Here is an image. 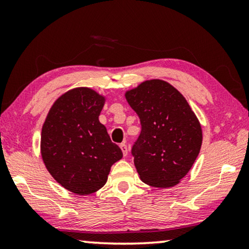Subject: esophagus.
Instances as JSON below:
<instances>
[{
	"instance_id": "34e87169",
	"label": "esophagus",
	"mask_w": 249,
	"mask_h": 249,
	"mask_svg": "<svg viewBox=\"0 0 249 249\" xmlns=\"http://www.w3.org/2000/svg\"><path fill=\"white\" fill-rule=\"evenodd\" d=\"M120 148H121L122 153H124V156H125V155L128 154V147H127V145L122 142V144H120Z\"/></svg>"
}]
</instances>
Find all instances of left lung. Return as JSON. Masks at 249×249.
Segmentation results:
<instances>
[{
    "label": "left lung",
    "instance_id": "8db88e82",
    "mask_svg": "<svg viewBox=\"0 0 249 249\" xmlns=\"http://www.w3.org/2000/svg\"><path fill=\"white\" fill-rule=\"evenodd\" d=\"M125 98L141 119L142 131L131 148L142 181L168 188L185 177L199 154L203 135L186 98L166 81L146 80Z\"/></svg>",
    "mask_w": 249,
    "mask_h": 249
}]
</instances>
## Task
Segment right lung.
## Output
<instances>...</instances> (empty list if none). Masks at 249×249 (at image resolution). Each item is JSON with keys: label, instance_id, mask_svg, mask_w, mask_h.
<instances>
[{"label": "right lung", "instance_id": "right-lung-1", "mask_svg": "<svg viewBox=\"0 0 249 249\" xmlns=\"http://www.w3.org/2000/svg\"><path fill=\"white\" fill-rule=\"evenodd\" d=\"M104 103V96L90 88H74L54 102L43 124L40 152L46 169L78 195L101 189L111 166L122 158L98 120Z\"/></svg>", "mask_w": 249, "mask_h": 249}]
</instances>
